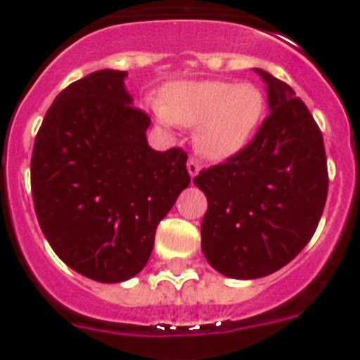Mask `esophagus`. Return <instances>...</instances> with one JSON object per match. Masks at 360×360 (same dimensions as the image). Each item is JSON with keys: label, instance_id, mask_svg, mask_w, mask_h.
<instances>
[{"label": "esophagus", "instance_id": "34e87169", "mask_svg": "<svg viewBox=\"0 0 360 360\" xmlns=\"http://www.w3.org/2000/svg\"><path fill=\"white\" fill-rule=\"evenodd\" d=\"M187 171H189L191 178H195L196 174L200 173V165L195 158H189V160H187Z\"/></svg>", "mask_w": 360, "mask_h": 360}]
</instances>
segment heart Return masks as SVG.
Instances as JSON below:
<instances>
[{"mask_svg": "<svg viewBox=\"0 0 360 360\" xmlns=\"http://www.w3.org/2000/svg\"><path fill=\"white\" fill-rule=\"evenodd\" d=\"M257 86L225 81H182L167 86L158 117L196 128V151L209 160H227L252 141L265 115Z\"/></svg>", "mask_w": 360, "mask_h": 360, "instance_id": "heart-1", "label": "heart"}]
</instances>
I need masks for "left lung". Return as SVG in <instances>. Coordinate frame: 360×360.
I'll return each mask as SVG.
<instances>
[{
    "mask_svg": "<svg viewBox=\"0 0 360 360\" xmlns=\"http://www.w3.org/2000/svg\"><path fill=\"white\" fill-rule=\"evenodd\" d=\"M269 117L247 148L195 176L207 198L202 250L232 279H257L290 263L316 232L328 195L323 135L290 86L254 68Z\"/></svg>",
    "mask_w": 360,
    "mask_h": 360,
    "instance_id": "1",
    "label": "left lung"
}]
</instances>
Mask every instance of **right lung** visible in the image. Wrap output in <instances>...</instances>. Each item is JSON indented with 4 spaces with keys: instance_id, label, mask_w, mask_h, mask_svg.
I'll list each match as a JSON object with an SVG mask.
<instances>
[{
    "instance_id": "right-lung-1",
    "label": "right lung",
    "mask_w": 360,
    "mask_h": 360,
    "mask_svg": "<svg viewBox=\"0 0 360 360\" xmlns=\"http://www.w3.org/2000/svg\"><path fill=\"white\" fill-rule=\"evenodd\" d=\"M128 72L98 70L49 108L32 153V198L53 252L84 278L120 283L151 256L155 232L189 186L182 149L155 151Z\"/></svg>"
}]
</instances>
